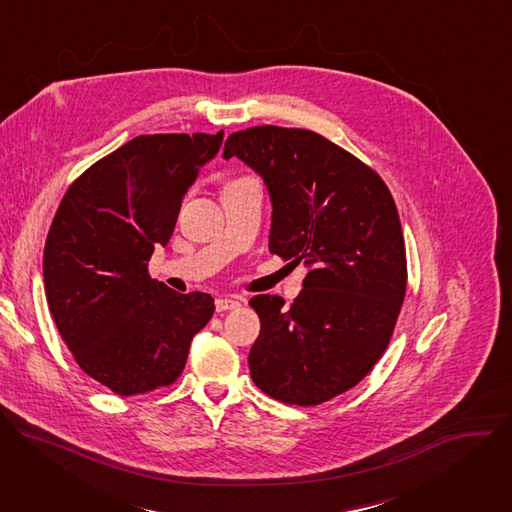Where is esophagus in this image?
<instances>
[{"label": "esophagus", "instance_id": "esophagus-1", "mask_svg": "<svg viewBox=\"0 0 512 512\" xmlns=\"http://www.w3.org/2000/svg\"><path fill=\"white\" fill-rule=\"evenodd\" d=\"M214 306H216V312H227V310H237L241 306V302L235 298H218L214 302Z\"/></svg>", "mask_w": 512, "mask_h": 512}]
</instances>
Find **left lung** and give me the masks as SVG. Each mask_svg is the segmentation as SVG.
Wrapping results in <instances>:
<instances>
[{
  "instance_id": "left-lung-1",
  "label": "left lung",
  "mask_w": 512,
  "mask_h": 512,
  "mask_svg": "<svg viewBox=\"0 0 512 512\" xmlns=\"http://www.w3.org/2000/svg\"><path fill=\"white\" fill-rule=\"evenodd\" d=\"M257 172L271 198L269 251L304 261L302 296H255V385L289 405H318L360 383L385 352L407 287L401 223L381 176L308 129L229 135L223 158Z\"/></svg>"
}]
</instances>
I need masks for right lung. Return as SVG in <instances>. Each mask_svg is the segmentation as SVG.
<instances>
[{
    "mask_svg": "<svg viewBox=\"0 0 512 512\" xmlns=\"http://www.w3.org/2000/svg\"><path fill=\"white\" fill-rule=\"evenodd\" d=\"M223 131L139 135L66 190L44 247V287L79 367L121 397L172 385L214 312L148 275L188 188L221 150Z\"/></svg>",
    "mask_w": 512,
    "mask_h": 512,
    "instance_id": "right-lung-1",
    "label": "right lung"
}]
</instances>
